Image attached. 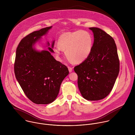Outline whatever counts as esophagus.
I'll return each instance as SVG.
<instances>
[{
    "mask_svg": "<svg viewBox=\"0 0 135 135\" xmlns=\"http://www.w3.org/2000/svg\"><path fill=\"white\" fill-rule=\"evenodd\" d=\"M68 69H69V72H72V71H73V69H72V68H71V67H68Z\"/></svg>",
    "mask_w": 135,
    "mask_h": 135,
    "instance_id": "obj_1",
    "label": "esophagus"
}]
</instances>
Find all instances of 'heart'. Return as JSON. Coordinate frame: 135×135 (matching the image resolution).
<instances>
[{
	"label": "heart",
	"instance_id": "b5f03b06",
	"mask_svg": "<svg viewBox=\"0 0 135 135\" xmlns=\"http://www.w3.org/2000/svg\"><path fill=\"white\" fill-rule=\"evenodd\" d=\"M58 45L54 48L57 57L60 56L62 50L64 51L69 61L77 64L85 61L90 55L93 39L91 34L85 31L68 32L59 36Z\"/></svg>",
	"mask_w": 135,
	"mask_h": 135
}]
</instances>
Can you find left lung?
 <instances>
[{
	"label": "left lung",
	"instance_id": "8db88e82",
	"mask_svg": "<svg viewBox=\"0 0 135 135\" xmlns=\"http://www.w3.org/2000/svg\"><path fill=\"white\" fill-rule=\"evenodd\" d=\"M94 41L89 57L75 66L81 96L89 101L104 99L112 90L119 71V61L113 38L97 27H90Z\"/></svg>",
	"mask_w": 135,
	"mask_h": 135
}]
</instances>
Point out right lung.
I'll use <instances>...</instances> for the list:
<instances>
[{
	"instance_id": "right-lung-1",
	"label": "right lung",
	"mask_w": 135,
	"mask_h": 135,
	"mask_svg": "<svg viewBox=\"0 0 135 135\" xmlns=\"http://www.w3.org/2000/svg\"><path fill=\"white\" fill-rule=\"evenodd\" d=\"M52 26L32 32L22 39L17 48L14 70L16 77L27 97L38 104L52 103L58 96L60 85L69 73L68 68L55 60V40L48 50L38 51L35 45Z\"/></svg>"
}]
</instances>
